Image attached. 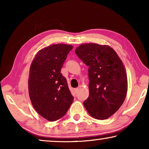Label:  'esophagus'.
<instances>
[{
    "label": "esophagus",
    "instance_id": "1",
    "mask_svg": "<svg viewBox=\"0 0 149 149\" xmlns=\"http://www.w3.org/2000/svg\"><path fill=\"white\" fill-rule=\"evenodd\" d=\"M78 91H79V88H75V89H74V92L75 94H77Z\"/></svg>",
    "mask_w": 149,
    "mask_h": 149
}]
</instances>
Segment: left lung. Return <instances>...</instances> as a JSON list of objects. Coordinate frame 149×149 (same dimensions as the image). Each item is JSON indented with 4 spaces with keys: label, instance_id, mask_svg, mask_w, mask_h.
<instances>
[{
    "label": "left lung",
    "instance_id": "8db88e82",
    "mask_svg": "<svg viewBox=\"0 0 149 149\" xmlns=\"http://www.w3.org/2000/svg\"><path fill=\"white\" fill-rule=\"evenodd\" d=\"M75 52L89 66V95L84 107L93 118L107 119L125 99L127 81L124 65L115 50L107 45L85 43Z\"/></svg>",
    "mask_w": 149,
    "mask_h": 149
}]
</instances>
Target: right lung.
I'll return each mask as SVG.
<instances>
[{
	"instance_id": "add662e5",
	"label": "right lung",
	"mask_w": 149,
	"mask_h": 149,
	"mask_svg": "<svg viewBox=\"0 0 149 149\" xmlns=\"http://www.w3.org/2000/svg\"><path fill=\"white\" fill-rule=\"evenodd\" d=\"M73 46L52 45L39 50L30 67L29 97L33 107L45 119L62 118L74 101L67 80L60 72Z\"/></svg>"
}]
</instances>
